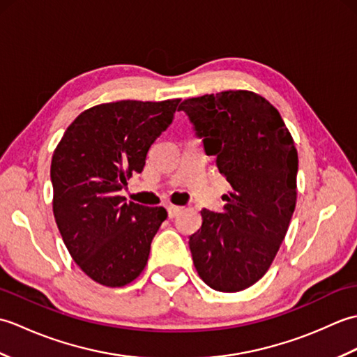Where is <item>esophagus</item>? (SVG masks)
Wrapping results in <instances>:
<instances>
[{"label":"esophagus","instance_id":"obj_1","mask_svg":"<svg viewBox=\"0 0 357 357\" xmlns=\"http://www.w3.org/2000/svg\"><path fill=\"white\" fill-rule=\"evenodd\" d=\"M181 211H183V207L178 206H167V213H169V218H176Z\"/></svg>","mask_w":357,"mask_h":357}]
</instances>
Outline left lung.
Returning a JSON list of instances; mask_svg holds the SVG:
<instances>
[{"label":"left lung","instance_id":"obj_1","mask_svg":"<svg viewBox=\"0 0 357 357\" xmlns=\"http://www.w3.org/2000/svg\"><path fill=\"white\" fill-rule=\"evenodd\" d=\"M179 110L233 188L222 213L201 211L188 241L195 268L213 290H245L267 273L290 225L298 150L279 112L248 90L190 98Z\"/></svg>","mask_w":357,"mask_h":357}]
</instances>
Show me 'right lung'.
Listing matches in <instances>:
<instances>
[{"mask_svg": "<svg viewBox=\"0 0 357 357\" xmlns=\"http://www.w3.org/2000/svg\"><path fill=\"white\" fill-rule=\"evenodd\" d=\"M181 100L116 101L84 110L52 156L53 215L73 261L95 282L124 287L146 267L164 207L126 202L119 192L146 165L151 144Z\"/></svg>", "mask_w": 357, "mask_h": 357, "instance_id": "add662e5", "label": "right lung"}]
</instances>
